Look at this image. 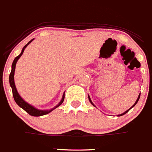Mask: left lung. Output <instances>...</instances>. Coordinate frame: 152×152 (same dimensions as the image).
I'll return each mask as SVG.
<instances>
[{"instance_id": "left-lung-1", "label": "left lung", "mask_w": 152, "mask_h": 152, "mask_svg": "<svg viewBox=\"0 0 152 152\" xmlns=\"http://www.w3.org/2000/svg\"><path fill=\"white\" fill-rule=\"evenodd\" d=\"M140 95H141V94H139V96H138V99H137L136 102H134V105H132V107H131V108H130V109H128V110H127V111H125V113H122V114H120V115H118V116H122V115H125V113H128V112H129V110H130V109H132V107H134V105H136V104H137V102H138V99H139V98H140ZM88 97H89V102H91V104H92V105H93V106H95V105H94V104L92 103V100H91V99H90V97H89V95H88Z\"/></svg>"}]
</instances>
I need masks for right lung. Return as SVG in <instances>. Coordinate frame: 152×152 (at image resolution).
<instances>
[{"label": "right lung", "instance_id": "right-lung-1", "mask_svg": "<svg viewBox=\"0 0 152 152\" xmlns=\"http://www.w3.org/2000/svg\"><path fill=\"white\" fill-rule=\"evenodd\" d=\"M34 39H31L30 41H29L27 44L25 45L24 47H23V48L22 49V51H21L20 54V55H18V56H17V57H16L15 59L14 60V62H13V63H12V66H11V72H10V76H9V82H10V87H11V89H12L13 96H14V101L16 102V103L18 104L20 107L22 108L23 110L26 111V112H27L29 115H30L41 116V115H44L48 114V113H50V112H52L53 109H56L58 106H60V105L63 103V100H64V98H65V92L63 93V98H62L61 101L60 102V103L58 104L56 106H55L54 108H53L52 109H50V110H39V109H36V108L34 107L33 105H30V104H28L27 102H25L23 99L21 98L20 96L19 93H18V90H17V88H16V86H15V83H14V72H15L16 63H17L18 60H19V58L22 56V54H23L25 48H26V47H27V46H28V45L33 41V40H34Z\"/></svg>", "mask_w": 152, "mask_h": 152}]
</instances>
